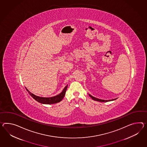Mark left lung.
<instances>
[{
  "instance_id": "left-lung-1",
  "label": "left lung",
  "mask_w": 147,
  "mask_h": 147,
  "mask_svg": "<svg viewBox=\"0 0 147 147\" xmlns=\"http://www.w3.org/2000/svg\"><path fill=\"white\" fill-rule=\"evenodd\" d=\"M90 97H91L93 100H96V101H100V102H108V101H113V100H116V99H111V100H101V99H98L96 98L95 97H92L91 95L89 94Z\"/></svg>"
}]
</instances>
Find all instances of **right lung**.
<instances>
[{"label":"right lung","mask_w":147,"mask_h":147,"mask_svg":"<svg viewBox=\"0 0 147 147\" xmlns=\"http://www.w3.org/2000/svg\"><path fill=\"white\" fill-rule=\"evenodd\" d=\"M67 86H66L65 87L64 89L60 94H58L56 96L50 97V98H44V97L36 96V95H34V94L31 93L26 88V89L27 90V91L29 92V94H30V96L32 97L34 99H35L36 101H37L38 102H39L40 103L43 104H54L60 102L61 100L63 99V98L64 97L65 95V93H66L67 88Z\"/></svg>","instance_id":"right-lung-1"}]
</instances>
